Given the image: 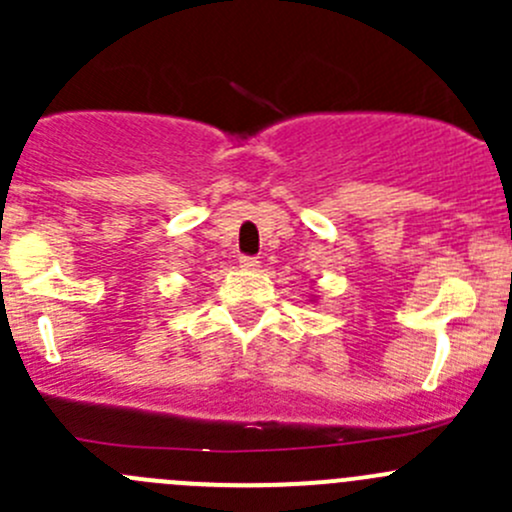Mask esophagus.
<instances>
[{
  "label": "esophagus",
  "mask_w": 512,
  "mask_h": 512,
  "mask_svg": "<svg viewBox=\"0 0 512 512\" xmlns=\"http://www.w3.org/2000/svg\"><path fill=\"white\" fill-rule=\"evenodd\" d=\"M240 267H242V270H257V267H260V260H257V257L242 255L240 257Z\"/></svg>",
  "instance_id": "esophagus-1"
}]
</instances>
